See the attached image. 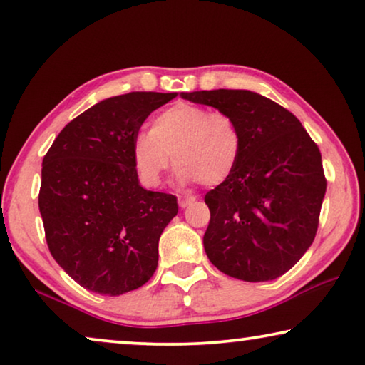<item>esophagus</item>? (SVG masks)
Wrapping results in <instances>:
<instances>
[{"mask_svg":"<svg viewBox=\"0 0 365 365\" xmlns=\"http://www.w3.org/2000/svg\"><path fill=\"white\" fill-rule=\"evenodd\" d=\"M195 197H192V195H187V197H178V205H180V208H187L190 207L195 202Z\"/></svg>","mask_w":365,"mask_h":365,"instance_id":"34e87169","label":"esophagus"}]
</instances>
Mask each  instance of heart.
I'll return each instance as SVG.
<instances>
[{
  "label": "heart",
  "instance_id": "heart-1",
  "mask_svg": "<svg viewBox=\"0 0 365 365\" xmlns=\"http://www.w3.org/2000/svg\"><path fill=\"white\" fill-rule=\"evenodd\" d=\"M241 132L223 110L178 102L152 120L150 132H138L132 140V162L145 187L160 185L172 165L178 182L197 180L205 187L223 183L240 160Z\"/></svg>",
  "mask_w": 365,
  "mask_h": 365
}]
</instances>
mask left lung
I'll return each instance as SVG.
<instances>
[{
  "mask_svg": "<svg viewBox=\"0 0 365 365\" xmlns=\"http://www.w3.org/2000/svg\"><path fill=\"white\" fill-rule=\"evenodd\" d=\"M182 97L227 112L243 140L232 175L205 195L208 259L236 279H276L314 241L327 185L319 148L289 110L256 92L197 91Z\"/></svg>",
  "mask_w": 365,
  "mask_h": 365,
  "instance_id": "1",
  "label": "left lung"
}]
</instances>
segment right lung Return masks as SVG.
Segmentation results:
<instances>
[{"mask_svg":"<svg viewBox=\"0 0 365 365\" xmlns=\"http://www.w3.org/2000/svg\"><path fill=\"white\" fill-rule=\"evenodd\" d=\"M177 92H129L71 120L43 158L39 212L53 258L76 283L119 296L155 273L158 240L178 212L170 193L138 185L132 140Z\"/></svg>","mask_w":365,"mask_h":365,"instance_id":"right-lung-1","label":"right lung"}]
</instances>
